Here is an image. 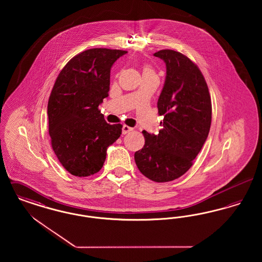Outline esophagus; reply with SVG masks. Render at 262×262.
Returning a JSON list of instances; mask_svg holds the SVG:
<instances>
[{
  "label": "esophagus",
  "instance_id": "obj_1",
  "mask_svg": "<svg viewBox=\"0 0 262 262\" xmlns=\"http://www.w3.org/2000/svg\"><path fill=\"white\" fill-rule=\"evenodd\" d=\"M132 130H134L133 127H130V126L126 125H123V135H126V134H128Z\"/></svg>",
  "mask_w": 262,
  "mask_h": 262
}]
</instances>
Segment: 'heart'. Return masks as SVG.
Segmentation results:
<instances>
[{
  "instance_id": "b5f03b06",
  "label": "heart",
  "mask_w": 262,
  "mask_h": 262,
  "mask_svg": "<svg viewBox=\"0 0 262 262\" xmlns=\"http://www.w3.org/2000/svg\"><path fill=\"white\" fill-rule=\"evenodd\" d=\"M144 73H154V72H153V70H152L150 67L146 66V67H144V69H143V74H144Z\"/></svg>"
}]
</instances>
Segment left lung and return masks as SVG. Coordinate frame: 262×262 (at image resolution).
<instances>
[{
    "instance_id": "1",
    "label": "left lung",
    "mask_w": 262,
    "mask_h": 262,
    "mask_svg": "<svg viewBox=\"0 0 262 262\" xmlns=\"http://www.w3.org/2000/svg\"><path fill=\"white\" fill-rule=\"evenodd\" d=\"M154 56L167 70L157 103L163 127L157 136L142 132L145 143L135 160L141 174L166 183L188 171L202 148L211 125V98L204 76L187 56L169 49Z\"/></svg>"
}]
</instances>
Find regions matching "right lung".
<instances>
[{"instance_id":"obj_1","label":"right lung","mask_w":262,"mask_h":262,"mask_svg":"<svg viewBox=\"0 0 262 262\" xmlns=\"http://www.w3.org/2000/svg\"><path fill=\"white\" fill-rule=\"evenodd\" d=\"M126 51L93 48L71 59L58 75L48 101L51 144L62 167L76 177L99 172L107 148L122 134L107 124L99 105L108 97L113 63Z\"/></svg>"}]
</instances>
